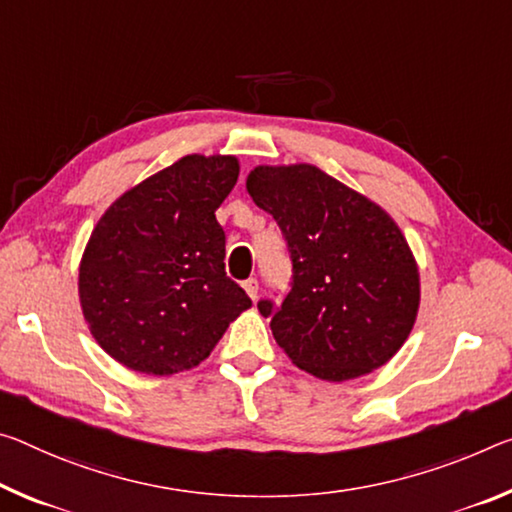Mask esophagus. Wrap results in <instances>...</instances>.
I'll return each instance as SVG.
<instances>
[{"label": "esophagus", "mask_w": 512, "mask_h": 512, "mask_svg": "<svg viewBox=\"0 0 512 512\" xmlns=\"http://www.w3.org/2000/svg\"><path fill=\"white\" fill-rule=\"evenodd\" d=\"M243 289H246V294L253 298V300H257V294H259V282L255 280V278H248L246 282H243Z\"/></svg>", "instance_id": "34e87169"}]
</instances>
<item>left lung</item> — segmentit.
I'll return each instance as SVG.
<instances>
[{"mask_svg": "<svg viewBox=\"0 0 512 512\" xmlns=\"http://www.w3.org/2000/svg\"><path fill=\"white\" fill-rule=\"evenodd\" d=\"M246 189L280 225L291 289L259 300L296 367L342 383L383 367L415 326L419 271L385 209L310 164L257 166Z\"/></svg>", "mask_w": 512, "mask_h": 512, "instance_id": "1", "label": "left lung"}]
</instances>
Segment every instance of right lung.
I'll use <instances>...</instances> for the list:
<instances>
[{"label": "right lung", "instance_id": "obj_1", "mask_svg": "<svg viewBox=\"0 0 512 512\" xmlns=\"http://www.w3.org/2000/svg\"><path fill=\"white\" fill-rule=\"evenodd\" d=\"M237 177V157L186 154L97 221L79 264L81 310L95 342L127 369L196 367L253 305L225 275L216 221Z\"/></svg>", "mask_w": 512, "mask_h": 512}]
</instances>
